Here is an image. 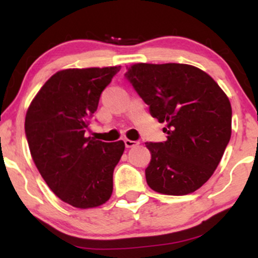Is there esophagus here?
<instances>
[{"label": "esophagus", "mask_w": 258, "mask_h": 258, "mask_svg": "<svg viewBox=\"0 0 258 258\" xmlns=\"http://www.w3.org/2000/svg\"><path fill=\"white\" fill-rule=\"evenodd\" d=\"M138 143H139V142H137V141H131V139H125V146H126V148H133V147L137 146Z\"/></svg>", "instance_id": "esophagus-1"}]
</instances>
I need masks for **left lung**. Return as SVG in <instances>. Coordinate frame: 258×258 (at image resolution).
<instances>
[{"label":"left lung","mask_w":258,"mask_h":258,"mask_svg":"<svg viewBox=\"0 0 258 258\" xmlns=\"http://www.w3.org/2000/svg\"><path fill=\"white\" fill-rule=\"evenodd\" d=\"M125 78L159 122L167 141L146 146L152 153L147 183L166 195H185L205 184L232 135V106L217 82L188 64H133Z\"/></svg>","instance_id":"8db88e82"}]
</instances>
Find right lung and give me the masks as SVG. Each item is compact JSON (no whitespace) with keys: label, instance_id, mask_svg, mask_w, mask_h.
Instances as JSON below:
<instances>
[{"label":"right lung","instance_id":"add662e5","mask_svg":"<svg viewBox=\"0 0 258 258\" xmlns=\"http://www.w3.org/2000/svg\"><path fill=\"white\" fill-rule=\"evenodd\" d=\"M120 69L55 73L26 111L25 135L38 172L59 199L78 209L100 206L111 197L112 173L125 143H105L85 133L100 94Z\"/></svg>","mask_w":258,"mask_h":258}]
</instances>
